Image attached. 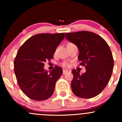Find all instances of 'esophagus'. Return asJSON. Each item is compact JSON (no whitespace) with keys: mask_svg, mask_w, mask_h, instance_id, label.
Returning <instances> with one entry per match:
<instances>
[{"mask_svg":"<svg viewBox=\"0 0 122 122\" xmlns=\"http://www.w3.org/2000/svg\"><path fill=\"white\" fill-rule=\"evenodd\" d=\"M68 70H63V72H62V74H63L64 75L66 74L67 73H68Z\"/></svg>","mask_w":122,"mask_h":122,"instance_id":"esophagus-1","label":"esophagus"}]
</instances>
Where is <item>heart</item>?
I'll list each match as a JSON object with an SVG mask.
<instances>
[{"label": "heart", "instance_id": "obj_1", "mask_svg": "<svg viewBox=\"0 0 122 122\" xmlns=\"http://www.w3.org/2000/svg\"><path fill=\"white\" fill-rule=\"evenodd\" d=\"M62 65L64 67H68V66H69V63L67 62H62Z\"/></svg>", "mask_w": 122, "mask_h": 122}]
</instances>
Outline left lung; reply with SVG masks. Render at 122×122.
Returning <instances> with one entry per match:
<instances>
[{
    "instance_id": "obj_1",
    "label": "left lung",
    "mask_w": 122,
    "mask_h": 122,
    "mask_svg": "<svg viewBox=\"0 0 122 122\" xmlns=\"http://www.w3.org/2000/svg\"><path fill=\"white\" fill-rule=\"evenodd\" d=\"M66 38L77 45L79 65L86 69L83 74L76 70L71 71L72 92L78 97H94L104 89L111 78L114 60L110 47L103 38L92 32L66 33Z\"/></svg>"
}]
</instances>
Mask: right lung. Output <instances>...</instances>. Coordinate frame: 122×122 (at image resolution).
I'll return each instance as SVG.
<instances>
[{
    "label": "right lung",
    "mask_w": 122,
    "mask_h": 122,
    "mask_svg": "<svg viewBox=\"0 0 122 122\" xmlns=\"http://www.w3.org/2000/svg\"><path fill=\"white\" fill-rule=\"evenodd\" d=\"M65 33L36 34L19 48L15 58L14 71L19 87L29 99L45 100L53 94L62 69L56 66L49 72L44 70V63L52 59Z\"/></svg>",
    "instance_id": "right-lung-1"
}]
</instances>
